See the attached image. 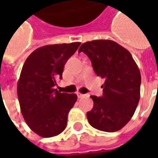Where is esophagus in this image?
<instances>
[{"label":"esophagus","instance_id":"esophagus-1","mask_svg":"<svg viewBox=\"0 0 158 158\" xmlns=\"http://www.w3.org/2000/svg\"><path fill=\"white\" fill-rule=\"evenodd\" d=\"M77 96H78V97H79V98H82V97H84V96H85V95L81 94V93H77Z\"/></svg>","mask_w":158,"mask_h":158}]
</instances>
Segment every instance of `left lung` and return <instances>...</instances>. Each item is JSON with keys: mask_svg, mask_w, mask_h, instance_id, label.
<instances>
[{"mask_svg": "<svg viewBox=\"0 0 158 158\" xmlns=\"http://www.w3.org/2000/svg\"><path fill=\"white\" fill-rule=\"evenodd\" d=\"M91 61L96 75L105 79L101 97L91 96L94 106L87 113L93 128L115 132L126 125L135 112L139 101L141 77L130 52L110 40L84 43L79 52Z\"/></svg>", "mask_w": 158, "mask_h": 158, "instance_id": "1", "label": "left lung"}]
</instances>
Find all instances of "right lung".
Instances as JSON below:
<instances>
[{
  "label": "right lung",
  "mask_w": 158,
  "mask_h": 158,
  "mask_svg": "<svg viewBox=\"0 0 158 158\" xmlns=\"http://www.w3.org/2000/svg\"><path fill=\"white\" fill-rule=\"evenodd\" d=\"M79 45L80 42H73L42 46L23 66L18 82L20 109L28 126L41 137L57 135L67 126L68 114L77 96L59 92L55 86Z\"/></svg>",
  "instance_id": "right-lung-1"
}]
</instances>
